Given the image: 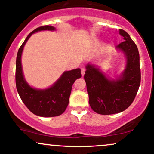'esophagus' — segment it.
Listing matches in <instances>:
<instances>
[{
	"label": "esophagus",
	"instance_id": "34e87169",
	"mask_svg": "<svg viewBox=\"0 0 154 154\" xmlns=\"http://www.w3.org/2000/svg\"><path fill=\"white\" fill-rule=\"evenodd\" d=\"M85 69H81V74H82V76L85 75Z\"/></svg>",
	"mask_w": 154,
	"mask_h": 154
}]
</instances>
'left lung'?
Segmentation results:
<instances>
[{
	"label": "left lung",
	"instance_id": "left-lung-1",
	"mask_svg": "<svg viewBox=\"0 0 154 154\" xmlns=\"http://www.w3.org/2000/svg\"><path fill=\"white\" fill-rule=\"evenodd\" d=\"M124 41L116 46L125 54L127 65L118 79H108L93 65L88 63L84 78L89 103L95 112L103 115L125 111L131 105L140 84V56L137 45L128 32L119 29Z\"/></svg>",
	"mask_w": 154,
	"mask_h": 154
}]
</instances>
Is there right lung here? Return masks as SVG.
<instances>
[{
    "label": "right lung",
    "mask_w": 154,
    "mask_h": 154,
    "mask_svg": "<svg viewBox=\"0 0 154 154\" xmlns=\"http://www.w3.org/2000/svg\"><path fill=\"white\" fill-rule=\"evenodd\" d=\"M53 26L45 25L36 28L28 35L19 48L16 61V86L21 99L32 113L37 116L51 117L62 114L69 104L72 85L81 77L80 69L66 71L51 86L44 90L30 87L24 79L21 56L24 45L33 33L41 30H55Z\"/></svg>",
    "instance_id": "obj_1"
}]
</instances>
